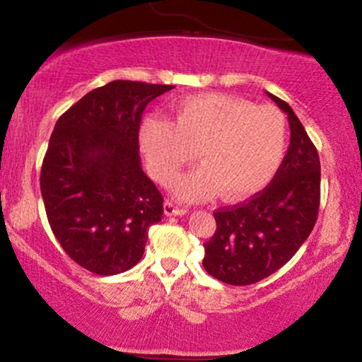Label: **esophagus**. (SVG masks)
<instances>
[{
	"label": "esophagus",
	"mask_w": 362,
	"mask_h": 362,
	"mask_svg": "<svg viewBox=\"0 0 362 362\" xmlns=\"http://www.w3.org/2000/svg\"><path fill=\"white\" fill-rule=\"evenodd\" d=\"M186 212H187V207H185V206L176 204V202H173V201L165 202V214L166 216H182V214H186Z\"/></svg>",
	"instance_id": "34e87169"
}]
</instances>
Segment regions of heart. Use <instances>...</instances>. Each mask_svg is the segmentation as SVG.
Masks as SVG:
<instances>
[{"mask_svg":"<svg viewBox=\"0 0 362 362\" xmlns=\"http://www.w3.org/2000/svg\"><path fill=\"white\" fill-rule=\"evenodd\" d=\"M175 112V122L145 118L140 146L161 185H170L197 151L202 168L175 185L181 199H206L217 189L226 199H245L264 189L285 160L290 133L279 108L226 93H201L182 98Z\"/></svg>","mask_w":362,"mask_h":362,"instance_id":"1","label":"heart"}]
</instances>
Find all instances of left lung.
<instances>
[{
    "label": "left lung",
    "instance_id": "8db88e82",
    "mask_svg": "<svg viewBox=\"0 0 362 362\" xmlns=\"http://www.w3.org/2000/svg\"><path fill=\"white\" fill-rule=\"evenodd\" d=\"M269 97L288 115L290 146L274 180L242 204L214 212L217 229L204 244L202 267L224 284L242 286L281 269L313 230L320 209L318 151L281 98Z\"/></svg>",
    "mask_w": 362,
    "mask_h": 362
}]
</instances>
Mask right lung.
Listing matches in <instances>:
<instances>
[{
    "label": "right lung",
    "mask_w": 362,
    "mask_h": 362,
    "mask_svg": "<svg viewBox=\"0 0 362 362\" xmlns=\"http://www.w3.org/2000/svg\"><path fill=\"white\" fill-rule=\"evenodd\" d=\"M173 86L113 81L59 117L41 168L49 226L64 252L97 275L136 265L163 196L141 170V115Z\"/></svg>",
    "instance_id": "right-lung-1"
}]
</instances>
